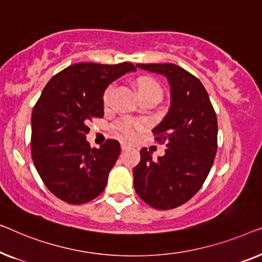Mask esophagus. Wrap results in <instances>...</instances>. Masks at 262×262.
<instances>
[{"mask_svg": "<svg viewBox=\"0 0 262 262\" xmlns=\"http://www.w3.org/2000/svg\"><path fill=\"white\" fill-rule=\"evenodd\" d=\"M129 148H132V146L129 145V143H127L126 141L121 142V149H122V150H127V149H129Z\"/></svg>", "mask_w": 262, "mask_h": 262, "instance_id": "1", "label": "esophagus"}]
</instances>
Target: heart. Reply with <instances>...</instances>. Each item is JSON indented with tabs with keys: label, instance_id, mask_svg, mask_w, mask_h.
Returning <instances> with one entry per match:
<instances>
[{
	"label": "heart",
	"instance_id": "heart-1",
	"mask_svg": "<svg viewBox=\"0 0 262 262\" xmlns=\"http://www.w3.org/2000/svg\"><path fill=\"white\" fill-rule=\"evenodd\" d=\"M113 86L106 88L104 91V95H103V102L106 105L110 101V96H112ZM142 95H156L159 96L161 98V95H163V90H161V86L158 84L156 80L152 79H143L141 83L139 84V96ZM142 124L138 122V121H130V120H124L121 121V122L117 123L116 129L120 133L121 136L126 139H134L136 135H138L139 132L142 130Z\"/></svg>",
	"mask_w": 262,
	"mask_h": 262
}]
</instances>
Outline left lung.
<instances>
[{
    "instance_id": "8db88e82",
    "label": "left lung",
    "mask_w": 262,
    "mask_h": 262,
    "mask_svg": "<svg viewBox=\"0 0 262 262\" xmlns=\"http://www.w3.org/2000/svg\"><path fill=\"white\" fill-rule=\"evenodd\" d=\"M159 73L171 86V105L152 130L156 141L166 142L163 157L154 160L147 148L133 168L135 192L152 208L168 210L186 203L208 177L217 150V117L201 80L174 64H138Z\"/></svg>"
}]
</instances>
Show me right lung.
Segmentation results:
<instances>
[{"mask_svg": "<svg viewBox=\"0 0 262 262\" xmlns=\"http://www.w3.org/2000/svg\"><path fill=\"white\" fill-rule=\"evenodd\" d=\"M130 71L136 69L127 61L78 62L43 88L32 113L31 150L40 178L59 200L88 203L105 189L121 147L109 139L99 148H91L88 123L104 115L103 94L109 84Z\"/></svg>", "mask_w": 262, "mask_h": 262, "instance_id": "obj_1", "label": "right lung"}]
</instances>
